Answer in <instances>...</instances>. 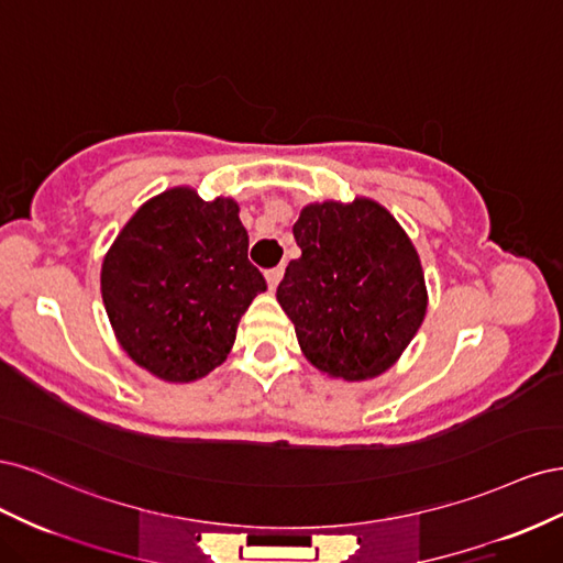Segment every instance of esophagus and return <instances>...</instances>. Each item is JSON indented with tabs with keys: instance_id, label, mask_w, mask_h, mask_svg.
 Listing matches in <instances>:
<instances>
[{
	"instance_id": "esophagus-1",
	"label": "esophagus",
	"mask_w": 563,
	"mask_h": 563,
	"mask_svg": "<svg viewBox=\"0 0 563 563\" xmlns=\"http://www.w3.org/2000/svg\"><path fill=\"white\" fill-rule=\"evenodd\" d=\"M282 277H284V267H282V265H279V267H272V269L265 272V279H267L269 291H275V288H277L279 282H282Z\"/></svg>"
}]
</instances>
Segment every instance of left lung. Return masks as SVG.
<instances>
[{"mask_svg": "<svg viewBox=\"0 0 563 563\" xmlns=\"http://www.w3.org/2000/svg\"><path fill=\"white\" fill-rule=\"evenodd\" d=\"M300 258L277 286L302 354L321 373L368 380L395 364L428 310L422 265L378 201H323L294 225Z\"/></svg>", "mask_w": 563, "mask_h": 563, "instance_id": "1", "label": "left lung"}]
</instances>
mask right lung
Instances as JSON below:
<instances>
[{"mask_svg": "<svg viewBox=\"0 0 563 563\" xmlns=\"http://www.w3.org/2000/svg\"><path fill=\"white\" fill-rule=\"evenodd\" d=\"M265 288L236 201H203L192 187L145 201L100 269L119 345L168 383L203 378L223 364L242 314Z\"/></svg>", "mask_w": 563, "mask_h": 563, "instance_id": "obj_1", "label": "right lung"}]
</instances>
